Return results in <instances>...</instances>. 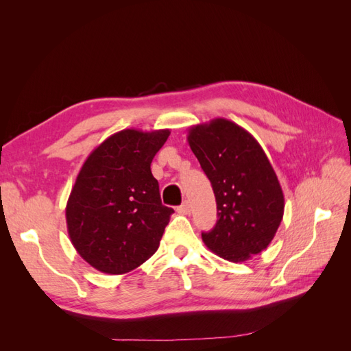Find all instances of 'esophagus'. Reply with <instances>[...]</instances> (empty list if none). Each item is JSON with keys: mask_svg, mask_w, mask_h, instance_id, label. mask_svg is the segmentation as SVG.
I'll use <instances>...</instances> for the list:
<instances>
[{"mask_svg": "<svg viewBox=\"0 0 351 351\" xmlns=\"http://www.w3.org/2000/svg\"><path fill=\"white\" fill-rule=\"evenodd\" d=\"M177 210H178V214L189 215L190 210H192V205H190L189 200H186V202H183V204L177 208Z\"/></svg>", "mask_w": 351, "mask_h": 351, "instance_id": "obj_1", "label": "esophagus"}]
</instances>
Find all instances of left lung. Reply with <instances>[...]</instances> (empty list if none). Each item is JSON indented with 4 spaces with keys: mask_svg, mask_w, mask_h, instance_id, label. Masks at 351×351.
<instances>
[{
    "mask_svg": "<svg viewBox=\"0 0 351 351\" xmlns=\"http://www.w3.org/2000/svg\"><path fill=\"white\" fill-rule=\"evenodd\" d=\"M187 142L217 200V224L202 240L222 259L249 261L269 246L284 215L282 189L267 154L226 119L192 125Z\"/></svg>",
    "mask_w": 351,
    "mask_h": 351,
    "instance_id": "left-lung-1",
    "label": "left lung"
}]
</instances>
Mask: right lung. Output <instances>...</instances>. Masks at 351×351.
<instances>
[{"instance_id":"add662e5","label":"right lung","mask_w":351,"mask_h":351,"mask_svg":"<svg viewBox=\"0 0 351 351\" xmlns=\"http://www.w3.org/2000/svg\"><path fill=\"white\" fill-rule=\"evenodd\" d=\"M169 133H114L82 165L66 221L74 249L95 269L130 272L158 250L174 209L162 205L151 162Z\"/></svg>"}]
</instances>
